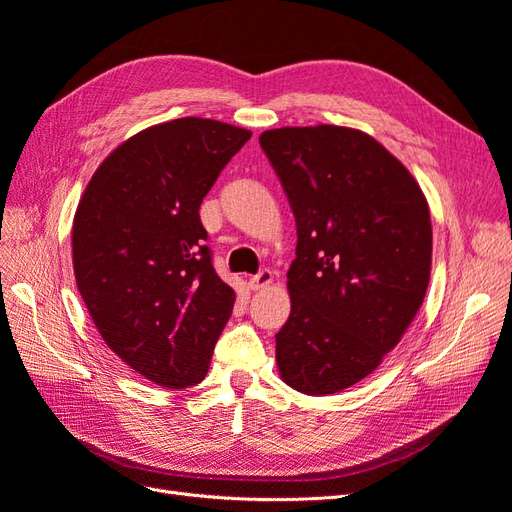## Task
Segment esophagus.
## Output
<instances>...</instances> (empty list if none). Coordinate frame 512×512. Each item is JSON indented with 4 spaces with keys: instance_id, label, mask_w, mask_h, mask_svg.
Wrapping results in <instances>:
<instances>
[{
    "instance_id": "obj_1",
    "label": "esophagus",
    "mask_w": 512,
    "mask_h": 512,
    "mask_svg": "<svg viewBox=\"0 0 512 512\" xmlns=\"http://www.w3.org/2000/svg\"><path fill=\"white\" fill-rule=\"evenodd\" d=\"M271 282H273V273H271L269 269H262V271H258L256 275L247 277V286H250L252 290L267 288Z\"/></svg>"
}]
</instances>
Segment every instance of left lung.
I'll return each instance as SVG.
<instances>
[{
	"mask_svg": "<svg viewBox=\"0 0 512 512\" xmlns=\"http://www.w3.org/2000/svg\"><path fill=\"white\" fill-rule=\"evenodd\" d=\"M258 141L297 222L277 367L294 391L339 393L382 363L423 305L427 200L410 170L361 130L277 128Z\"/></svg>",
	"mask_w": 512,
	"mask_h": 512,
	"instance_id": "8db88e82",
	"label": "left lung"
}]
</instances>
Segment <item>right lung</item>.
I'll return each instance as SVG.
<instances>
[{"label": "right lung", "mask_w": 512, "mask_h": 512, "mask_svg": "<svg viewBox=\"0 0 512 512\" xmlns=\"http://www.w3.org/2000/svg\"><path fill=\"white\" fill-rule=\"evenodd\" d=\"M252 132L181 117L119 145L74 215L72 262L106 346L164 389L207 376L235 290L211 262L200 203Z\"/></svg>", "instance_id": "1"}]
</instances>
